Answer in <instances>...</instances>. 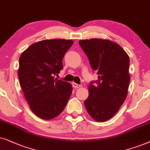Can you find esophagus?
I'll return each instance as SVG.
<instances>
[{"label":"esophagus","mask_w":150,"mask_h":150,"mask_svg":"<svg viewBox=\"0 0 150 150\" xmlns=\"http://www.w3.org/2000/svg\"><path fill=\"white\" fill-rule=\"evenodd\" d=\"M72 85H73V86L74 88H78L81 87V84H77V83H75V82H73V83H72Z\"/></svg>","instance_id":"34e87169"}]
</instances>
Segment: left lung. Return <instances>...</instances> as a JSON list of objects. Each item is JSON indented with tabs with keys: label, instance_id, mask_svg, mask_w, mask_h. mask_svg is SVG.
Masks as SVG:
<instances>
[{
	"label": "left lung",
	"instance_id": "left-lung-1",
	"mask_svg": "<svg viewBox=\"0 0 150 150\" xmlns=\"http://www.w3.org/2000/svg\"><path fill=\"white\" fill-rule=\"evenodd\" d=\"M79 44L98 75V79L88 86L86 109L95 121L104 122L117 112L126 99L130 80L129 57L121 46L108 40H81Z\"/></svg>",
	"mask_w": 150,
	"mask_h": 150
}]
</instances>
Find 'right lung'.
I'll return each mask as SVG.
<instances>
[{
	"label": "right lung",
	"instance_id": "1",
	"mask_svg": "<svg viewBox=\"0 0 150 150\" xmlns=\"http://www.w3.org/2000/svg\"><path fill=\"white\" fill-rule=\"evenodd\" d=\"M73 44L71 40H45L33 43L20 57V84L29 108L40 118L57 117L71 97V83L54 75L63 69L64 55Z\"/></svg>",
	"mask_w": 150,
	"mask_h": 150
}]
</instances>
